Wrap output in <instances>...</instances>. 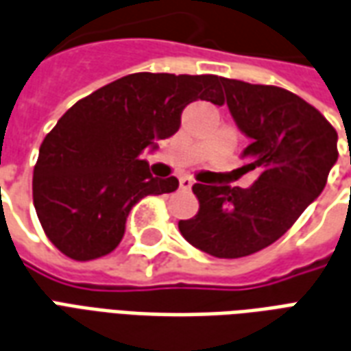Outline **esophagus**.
<instances>
[{"label": "esophagus", "mask_w": 351, "mask_h": 351, "mask_svg": "<svg viewBox=\"0 0 351 351\" xmlns=\"http://www.w3.org/2000/svg\"><path fill=\"white\" fill-rule=\"evenodd\" d=\"M178 184H180V190H191L193 180H191L190 176H180V178H178Z\"/></svg>", "instance_id": "1"}]
</instances>
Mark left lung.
I'll list each match as a JSON object with an SVG mask.
<instances>
[{
	"label": "left lung",
	"instance_id": "1",
	"mask_svg": "<svg viewBox=\"0 0 351 351\" xmlns=\"http://www.w3.org/2000/svg\"><path fill=\"white\" fill-rule=\"evenodd\" d=\"M220 82L237 128L250 138L243 169L258 180L250 188L193 184L199 210L178 229L201 252L235 259L278 241L324 191L339 135L317 108L284 88Z\"/></svg>",
	"mask_w": 351,
	"mask_h": 351
}]
</instances>
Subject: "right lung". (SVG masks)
<instances>
[{"instance_id":"1","label":"right lung","mask_w":351,"mask_h":351,"mask_svg":"<svg viewBox=\"0 0 351 351\" xmlns=\"http://www.w3.org/2000/svg\"><path fill=\"white\" fill-rule=\"evenodd\" d=\"M197 99L221 105L220 77L133 73L58 120L34 169L35 210L58 250L77 261L107 256L141 199L178 188L175 176H152L141 154L175 135L186 105Z\"/></svg>"}]
</instances>
